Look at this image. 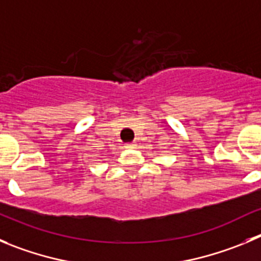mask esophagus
<instances>
[{"instance_id": "esophagus-1", "label": "esophagus", "mask_w": 261, "mask_h": 261, "mask_svg": "<svg viewBox=\"0 0 261 261\" xmlns=\"http://www.w3.org/2000/svg\"><path fill=\"white\" fill-rule=\"evenodd\" d=\"M125 147L126 148H135L136 144H135V143H128V144H126Z\"/></svg>"}]
</instances>
